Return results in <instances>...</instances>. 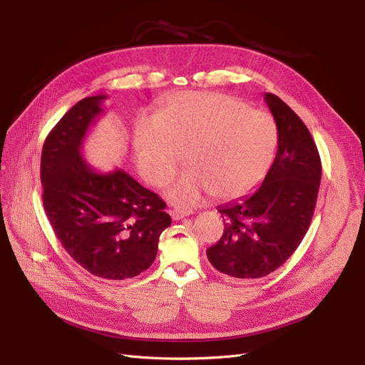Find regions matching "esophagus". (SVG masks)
Listing matches in <instances>:
<instances>
[{
    "label": "esophagus",
    "instance_id": "1",
    "mask_svg": "<svg viewBox=\"0 0 365 365\" xmlns=\"http://www.w3.org/2000/svg\"><path fill=\"white\" fill-rule=\"evenodd\" d=\"M169 213H170V216H172L173 220H180V219H182V217H185V216H190V215H192V210L173 208V210H170Z\"/></svg>",
    "mask_w": 365,
    "mask_h": 365
}]
</instances>
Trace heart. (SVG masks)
<instances>
[{"mask_svg":"<svg viewBox=\"0 0 365 365\" xmlns=\"http://www.w3.org/2000/svg\"><path fill=\"white\" fill-rule=\"evenodd\" d=\"M137 165L152 184L169 180L184 158L192 168L164 187L175 204L192 205L210 192L228 200L248 192L268 170L277 148L272 117L219 93H181L160 115L134 126Z\"/></svg>","mask_w":365,"mask_h":365,"instance_id":"1","label":"heart"}]
</instances>
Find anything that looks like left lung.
<instances>
[{
    "label": "left lung",
    "instance_id": "8db88e82",
    "mask_svg": "<svg viewBox=\"0 0 365 365\" xmlns=\"http://www.w3.org/2000/svg\"><path fill=\"white\" fill-rule=\"evenodd\" d=\"M277 125V155L260 187L217 208L224 235L207 250L210 263L237 280L260 279L288 260L311 225L322 160L311 132L275 94H264Z\"/></svg>",
    "mask_w": 365,
    "mask_h": 365
}]
</instances>
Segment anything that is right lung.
<instances>
[{
	"mask_svg": "<svg viewBox=\"0 0 365 365\" xmlns=\"http://www.w3.org/2000/svg\"><path fill=\"white\" fill-rule=\"evenodd\" d=\"M106 96L82 98L46 138L42 202L62 247L83 269L106 280L146 271L172 224L161 197L121 169L97 172L82 157L86 132L105 111Z\"/></svg>",
	"mask_w": 365,
	"mask_h": 365,
	"instance_id": "1",
	"label": "right lung"
}]
</instances>
